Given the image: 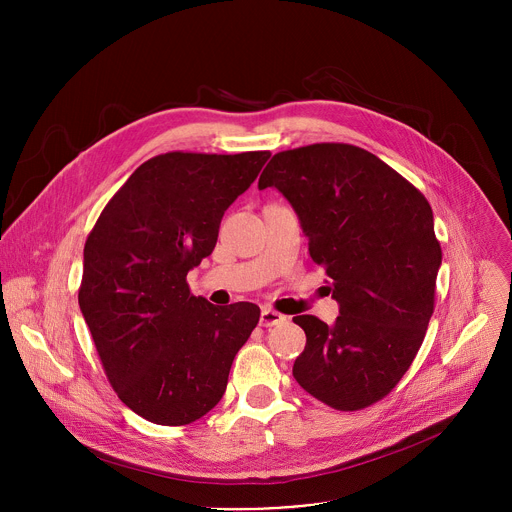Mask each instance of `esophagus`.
<instances>
[{
	"mask_svg": "<svg viewBox=\"0 0 512 512\" xmlns=\"http://www.w3.org/2000/svg\"><path fill=\"white\" fill-rule=\"evenodd\" d=\"M259 322H261V326L271 328V326H279V324H283V322H285V316H281L279 312H275V310H271V308H265V310L261 312Z\"/></svg>",
	"mask_w": 512,
	"mask_h": 512,
	"instance_id": "1",
	"label": "esophagus"
}]
</instances>
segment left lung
Returning a JSON list of instances; mask_svg holds the SVG:
<instances>
[{"label": "left lung", "mask_w": 512, "mask_h": 512, "mask_svg": "<svg viewBox=\"0 0 512 512\" xmlns=\"http://www.w3.org/2000/svg\"><path fill=\"white\" fill-rule=\"evenodd\" d=\"M296 210L326 267L340 316H296L306 348L294 377L318 401L356 411L391 393L433 314L442 247L425 196L375 154L348 143L279 152L259 178Z\"/></svg>", "instance_id": "obj_1"}]
</instances>
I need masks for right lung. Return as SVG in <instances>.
I'll list each match as a JSON object with an SVG mask.
<instances>
[{
  "label": "right lung",
  "mask_w": 512,
  "mask_h": 512,
  "mask_svg": "<svg viewBox=\"0 0 512 512\" xmlns=\"http://www.w3.org/2000/svg\"><path fill=\"white\" fill-rule=\"evenodd\" d=\"M269 152H170L141 164L85 243L79 306L119 399L158 425H188L223 399L259 308H225L186 283L216 245L225 210Z\"/></svg>",
  "instance_id": "right-lung-1"
}]
</instances>
